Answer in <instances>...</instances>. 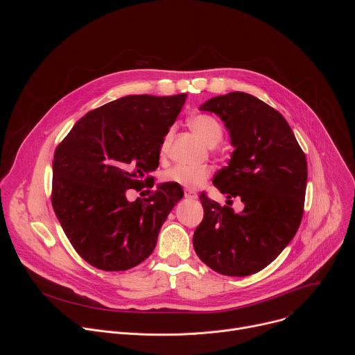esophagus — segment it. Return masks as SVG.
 <instances>
[{"label": "esophagus", "instance_id": "obj_1", "mask_svg": "<svg viewBox=\"0 0 355 355\" xmlns=\"http://www.w3.org/2000/svg\"><path fill=\"white\" fill-rule=\"evenodd\" d=\"M184 196H185L187 199H196V198H198L196 192H193V191H189V189H187V191L184 192Z\"/></svg>", "mask_w": 355, "mask_h": 355}]
</instances>
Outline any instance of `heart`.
<instances>
[{
	"mask_svg": "<svg viewBox=\"0 0 355 355\" xmlns=\"http://www.w3.org/2000/svg\"><path fill=\"white\" fill-rule=\"evenodd\" d=\"M189 126L192 130L204 140L208 146L216 144L222 140L223 130L218 119L211 115H196L191 118ZM168 144V136L163 140L162 144V153H164ZM211 175V168L207 166H187V164H177L163 173V181L180 185L187 189H195L204 184L208 177Z\"/></svg>",
	"mask_w": 355,
	"mask_h": 355,
	"instance_id": "heart-1",
	"label": "heart"
}]
</instances>
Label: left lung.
<instances>
[{"label": "left lung", "mask_w": 355, "mask_h": 355, "mask_svg": "<svg viewBox=\"0 0 355 355\" xmlns=\"http://www.w3.org/2000/svg\"><path fill=\"white\" fill-rule=\"evenodd\" d=\"M200 111L225 122L234 151L214 178L227 196L240 197L236 214L205 192L204 219L193 233L198 257L229 277L256 274L272 263L296 234L305 205L308 164L285 118L254 95L229 92L208 99Z\"/></svg>", "instance_id": "1"}]
</instances>
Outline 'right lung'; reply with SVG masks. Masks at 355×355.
Here are the masks:
<instances>
[{"label":"right lung","instance_id":"add662e5","mask_svg":"<svg viewBox=\"0 0 355 355\" xmlns=\"http://www.w3.org/2000/svg\"><path fill=\"white\" fill-rule=\"evenodd\" d=\"M185 99L187 94L115 99L85 114L58 146L52 205L71 245L92 267L126 271L153 252L184 191L164 182L135 202L126 192L140 191L159 167L164 136Z\"/></svg>","mask_w":355,"mask_h":355}]
</instances>
